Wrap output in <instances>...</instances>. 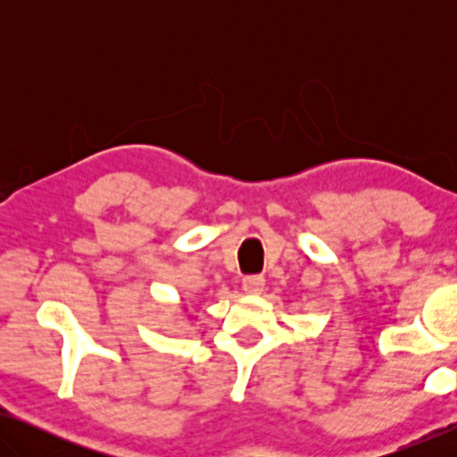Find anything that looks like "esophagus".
<instances>
[{
    "mask_svg": "<svg viewBox=\"0 0 457 457\" xmlns=\"http://www.w3.org/2000/svg\"><path fill=\"white\" fill-rule=\"evenodd\" d=\"M266 280L262 274H249V277L243 278V291L249 293V295H258V293L264 291Z\"/></svg>",
    "mask_w": 457,
    "mask_h": 457,
    "instance_id": "esophagus-1",
    "label": "esophagus"
}]
</instances>
